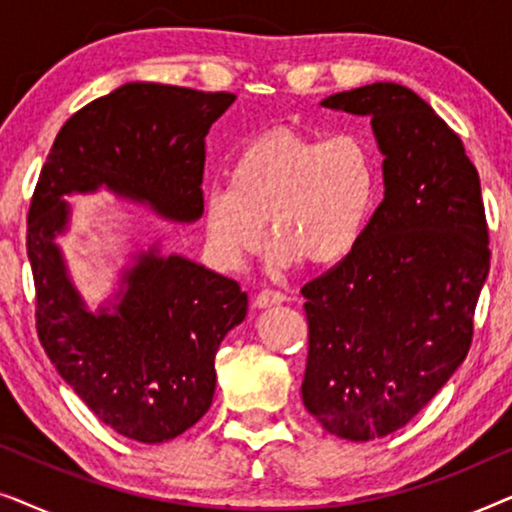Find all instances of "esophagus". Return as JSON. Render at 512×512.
Returning <instances> with one entry per match:
<instances>
[{
  "label": "esophagus",
  "mask_w": 512,
  "mask_h": 512,
  "mask_svg": "<svg viewBox=\"0 0 512 512\" xmlns=\"http://www.w3.org/2000/svg\"><path fill=\"white\" fill-rule=\"evenodd\" d=\"M284 300H286V296H284L282 291L263 289V291L256 296V305H258V307H272V305L284 303Z\"/></svg>",
  "instance_id": "esophagus-1"
}]
</instances>
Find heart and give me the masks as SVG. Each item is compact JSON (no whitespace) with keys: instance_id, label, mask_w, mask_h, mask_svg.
I'll use <instances>...</instances> for the list:
<instances>
[{"instance_id":"obj_1","label":"heart","mask_w":512,"mask_h":512,"mask_svg":"<svg viewBox=\"0 0 512 512\" xmlns=\"http://www.w3.org/2000/svg\"><path fill=\"white\" fill-rule=\"evenodd\" d=\"M375 205L377 163L366 139L275 128L244 144L228 188L207 195L205 228L226 268L261 251L265 221L277 265L331 268L359 249Z\"/></svg>"}]
</instances>
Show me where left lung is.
Listing matches in <instances>:
<instances>
[{
	"label": "left lung",
	"mask_w": 512,
	"mask_h": 512,
	"mask_svg": "<svg viewBox=\"0 0 512 512\" xmlns=\"http://www.w3.org/2000/svg\"><path fill=\"white\" fill-rule=\"evenodd\" d=\"M321 107L370 116L384 156V200L359 249L300 289L305 408L328 433L363 443L403 429L464 363L489 233L478 170L417 93L370 83Z\"/></svg>",
	"instance_id": "8db88e82"
}]
</instances>
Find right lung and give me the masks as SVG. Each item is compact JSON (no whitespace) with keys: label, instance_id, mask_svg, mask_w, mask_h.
Here are the masks:
<instances>
[{"label":"right lung","instance_id":"obj_1","mask_svg":"<svg viewBox=\"0 0 512 512\" xmlns=\"http://www.w3.org/2000/svg\"><path fill=\"white\" fill-rule=\"evenodd\" d=\"M233 102V93L125 83L62 125L32 195L27 258L41 347L76 396L137 443L177 438L209 410L216 349L247 317V293L153 244L132 256L114 300L90 312L55 242L72 214L65 195L104 186L163 219L198 221L205 137Z\"/></svg>","mask_w":512,"mask_h":512}]
</instances>
